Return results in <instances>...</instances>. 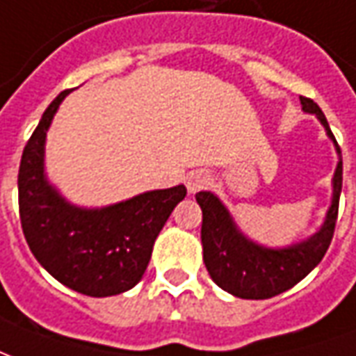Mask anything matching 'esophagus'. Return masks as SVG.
Instances as JSON below:
<instances>
[{"mask_svg": "<svg viewBox=\"0 0 356 356\" xmlns=\"http://www.w3.org/2000/svg\"><path fill=\"white\" fill-rule=\"evenodd\" d=\"M209 174L205 172V170H192V172L186 176V188H188L190 193H195L203 190L209 184Z\"/></svg>", "mask_w": 356, "mask_h": 356, "instance_id": "esophagus-1", "label": "esophagus"}]
</instances>
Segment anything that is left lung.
Wrapping results in <instances>:
<instances>
[{"label": "left lung", "instance_id": "8db88e82", "mask_svg": "<svg viewBox=\"0 0 356 356\" xmlns=\"http://www.w3.org/2000/svg\"><path fill=\"white\" fill-rule=\"evenodd\" d=\"M300 104L305 112L316 114L339 154V163L333 174L332 205L318 232H314L310 238L286 248H266L240 232L229 209L215 193H195V200L203 213L202 244L205 267L211 279L222 291L238 298L264 300L285 293L298 281H302L322 261L332 244L343 184L341 149L337 145L320 106L306 97H300Z\"/></svg>", "mask_w": 356, "mask_h": 356}]
</instances>
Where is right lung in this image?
I'll return each instance as SVG.
<instances>
[{"mask_svg":"<svg viewBox=\"0 0 356 356\" xmlns=\"http://www.w3.org/2000/svg\"><path fill=\"white\" fill-rule=\"evenodd\" d=\"M67 95L63 90L51 100L24 145L19 166L21 227L38 264L61 285L99 298L120 295L141 281L154 240L186 197V188L180 184L139 193L100 209L67 202L44 172L46 131Z\"/></svg>","mask_w":356,"mask_h":356,"instance_id":"obj_1","label":"right lung"}]
</instances>
